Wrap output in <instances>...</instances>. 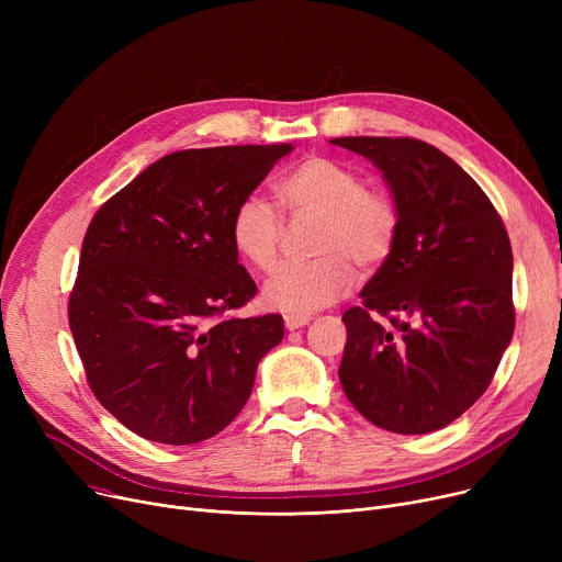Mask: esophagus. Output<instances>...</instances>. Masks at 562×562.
<instances>
[{"label":"esophagus","instance_id":"34e87169","mask_svg":"<svg viewBox=\"0 0 562 562\" xmlns=\"http://www.w3.org/2000/svg\"><path fill=\"white\" fill-rule=\"evenodd\" d=\"M310 321L312 318L303 316V314H286L284 316V326H286V330H299V328H305Z\"/></svg>","mask_w":562,"mask_h":562}]
</instances>
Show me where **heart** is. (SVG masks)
Here are the masks:
<instances>
[{"mask_svg": "<svg viewBox=\"0 0 562 562\" xmlns=\"http://www.w3.org/2000/svg\"><path fill=\"white\" fill-rule=\"evenodd\" d=\"M293 216L314 214V259L286 261L266 280L263 303L286 314H312L337 303L352 284V263L371 269L394 248L398 216L392 200L367 189L362 177L326 157H307L278 184ZM232 246L259 271L273 269L280 252L282 216L261 195L244 198L229 223Z\"/></svg>", "mask_w": 562, "mask_h": 562, "instance_id": "obj_1", "label": "heart"}]
</instances>
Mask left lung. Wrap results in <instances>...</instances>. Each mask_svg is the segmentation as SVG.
Here are the masks:
<instances>
[{
    "instance_id": "left-lung-1",
    "label": "left lung",
    "mask_w": 562,
    "mask_h": 562,
    "mask_svg": "<svg viewBox=\"0 0 562 562\" xmlns=\"http://www.w3.org/2000/svg\"><path fill=\"white\" fill-rule=\"evenodd\" d=\"M330 143L373 161L398 216L362 305L341 316V387L378 428L439 430L483 396L513 339L508 232L483 189L435 145L407 136Z\"/></svg>"
}]
</instances>
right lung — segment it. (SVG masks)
Here are the masks:
<instances>
[{"instance_id": "1", "label": "right lung", "mask_w": 562, "mask_h": 562, "mask_svg": "<svg viewBox=\"0 0 562 562\" xmlns=\"http://www.w3.org/2000/svg\"><path fill=\"white\" fill-rule=\"evenodd\" d=\"M291 150L278 143L166 155L88 225L68 321L91 392L132 432L198 445L250 398L284 321L225 316L257 293L229 223Z\"/></svg>"}]
</instances>
